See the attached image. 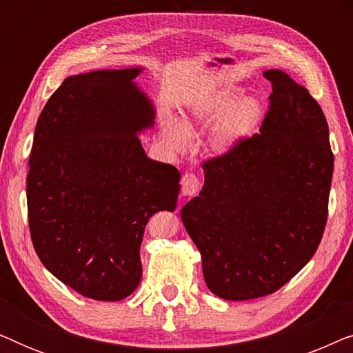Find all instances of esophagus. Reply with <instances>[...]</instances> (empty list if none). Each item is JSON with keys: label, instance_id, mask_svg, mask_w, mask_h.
Instances as JSON below:
<instances>
[{"label": "esophagus", "instance_id": "34e87169", "mask_svg": "<svg viewBox=\"0 0 353 353\" xmlns=\"http://www.w3.org/2000/svg\"><path fill=\"white\" fill-rule=\"evenodd\" d=\"M201 190V181L194 173H185L181 178V194L196 196Z\"/></svg>", "mask_w": 353, "mask_h": 353}]
</instances>
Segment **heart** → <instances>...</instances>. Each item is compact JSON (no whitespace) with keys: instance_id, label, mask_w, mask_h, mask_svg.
<instances>
[{"instance_id":"b5f03b06","label":"heart","mask_w":353,"mask_h":353,"mask_svg":"<svg viewBox=\"0 0 353 353\" xmlns=\"http://www.w3.org/2000/svg\"><path fill=\"white\" fill-rule=\"evenodd\" d=\"M243 90L238 86H225L205 96L199 104L191 108L180 122L172 115L161 119L162 134L172 149H185L190 144V132L196 127H209L219 120L212 130L210 143L216 151H228L250 137L263 120L262 101L255 96L241 99Z\"/></svg>"}]
</instances>
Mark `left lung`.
Returning a JSON list of instances; mask_svg holds the SVG:
<instances>
[{"mask_svg": "<svg viewBox=\"0 0 353 353\" xmlns=\"http://www.w3.org/2000/svg\"><path fill=\"white\" fill-rule=\"evenodd\" d=\"M259 132L202 163L204 188L181 209L207 288L250 301L283 288L316 252L334 156L320 104L281 70Z\"/></svg>", "mask_w": 353, "mask_h": 353, "instance_id": "left-lung-1", "label": "left lung"}]
</instances>
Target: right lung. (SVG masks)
Here are the masks:
<instances>
[{"mask_svg":"<svg viewBox=\"0 0 353 353\" xmlns=\"http://www.w3.org/2000/svg\"><path fill=\"white\" fill-rule=\"evenodd\" d=\"M141 69L62 81L43 108L28 159V228L41 263L94 301H122L141 281L148 221L176 209L180 172L149 159L138 133L154 108Z\"/></svg>","mask_w":353,"mask_h":353,"instance_id":"1","label":"right lung"}]
</instances>
